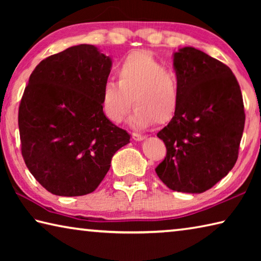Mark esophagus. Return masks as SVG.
<instances>
[{
  "label": "esophagus",
  "mask_w": 261,
  "mask_h": 261,
  "mask_svg": "<svg viewBox=\"0 0 261 261\" xmlns=\"http://www.w3.org/2000/svg\"><path fill=\"white\" fill-rule=\"evenodd\" d=\"M145 138H146V137H145L144 135L137 134V132H134V134H132V139L136 140V141H141V140H144Z\"/></svg>",
  "instance_id": "obj_1"
}]
</instances>
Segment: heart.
Segmentation results:
<instances>
[{"label": "heart", "instance_id": "1", "mask_svg": "<svg viewBox=\"0 0 261 261\" xmlns=\"http://www.w3.org/2000/svg\"><path fill=\"white\" fill-rule=\"evenodd\" d=\"M118 83L106 81L101 91V106L110 121L120 123L132 106L136 108L129 122L143 129L154 122L166 124L179 108L182 87L178 74L166 68L145 50L127 55L116 67Z\"/></svg>", "mask_w": 261, "mask_h": 261}]
</instances>
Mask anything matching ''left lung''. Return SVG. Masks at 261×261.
Masks as SVG:
<instances>
[{
    "label": "left lung",
    "instance_id": "obj_1",
    "mask_svg": "<svg viewBox=\"0 0 261 261\" xmlns=\"http://www.w3.org/2000/svg\"><path fill=\"white\" fill-rule=\"evenodd\" d=\"M174 69L182 95L175 117L158 134L167 155L155 171L174 191L201 193L237 161L245 123L243 96L230 68L196 48L176 51Z\"/></svg>",
    "mask_w": 261,
    "mask_h": 261
}]
</instances>
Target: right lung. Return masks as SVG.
I'll return each mask as SVG.
<instances>
[{
	"label": "right lung",
	"instance_id": "add662e5",
	"mask_svg": "<svg viewBox=\"0 0 261 261\" xmlns=\"http://www.w3.org/2000/svg\"><path fill=\"white\" fill-rule=\"evenodd\" d=\"M112 59L78 45L42 60L31 73L18 112L21 155L47 191L62 197L93 192L130 135L102 110L101 91Z\"/></svg>",
	"mask_w": 261,
	"mask_h": 261
}]
</instances>
